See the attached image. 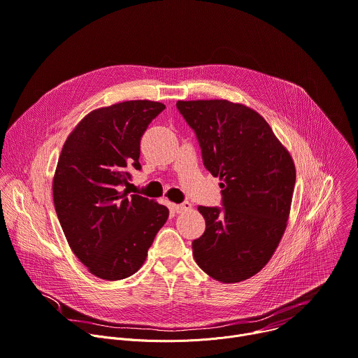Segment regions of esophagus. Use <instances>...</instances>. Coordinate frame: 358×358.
Listing matches in <instances>:
<instances>
[{"mask_svg":"<svg viewBox=\"0 0 358 358\" xmlns=\"http://www.w3.org/2000/svg\"><path fill=\"white\" fill-rule=\"evenodd\" d=\"M190 207H192V204H190L189 201H183V203H180V204H173V210H175L176 213H183V211H186V210H190Z\"/></svg>","mask_w":358,"mask_h":358,"instance_id":"34e87169","label":"esophagus"}]
</instances>
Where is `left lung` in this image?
Listing matches in <instances>:
<instances>
[{
    "instance_id": "1",
    "label": "left lung",
    "mask_w": 358,
    "mask_h": 358,
    "mask_svg": "<svg viewBox=\"0 0 358 358\" xmlns=\"http://www.w3.org/2000/svg\"><path fill=\"white\" fill-rule=\"evenodd\" d=\"M194 131L206 169L220 178L222 206H199L206 220L192 243L197 265L234 283L258 273L275 252L289 217L296 171L268 122L227 100L178 101Z\"/></svg>"
}]
</instances>
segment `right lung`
Returning <instances> with one entry per match:
<instances>
[{
    "label": "right lung",
    "mask_w": 358,
    "mask_h": 358,
    "mask_svg": "<svg viewBox=\"0 0 358 358\" xmlns=\"http://www.w3.org/2000/svg\"><path fill=\"white\" fill-rule=\"evenodd\" d=\"M164 110L150 100L94 110L63 145L53 178L57 219L71 251L101 279L135 273L168 220L166 206L124 189L141 169V136Z\"/></svg>",
    "instance_id": "add662e5"
}]
</instances>
